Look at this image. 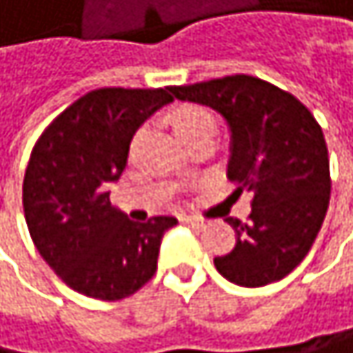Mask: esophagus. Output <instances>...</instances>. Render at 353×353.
I'll return each instance as SVG.
<instances>
[{"label":"esophagus","instance_id":"obj_1","mask_svg":"<svg viewBox=\"0 0 353 353\" xmlns=\"http://www.w3.org/2000/svg\"><path fill=\"white\" fill-rule=\"evenodd\" d=\"M184 224H188V226H194V228H203L205 226V222L203 220H199V218H192V216H184V218H180Z\"/></svg>","mask_w":353,"mask_h":353}]
</instances>
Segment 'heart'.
Returning a JSON list of instances; mask_svg holds the SVG:
<instances>
[{
    "label": "heart",
    "instance_id": "1",
    "mask_svg": "<svg viewBox=\"0 0 353 353\" xmlns=\"http://www.w3.org/2000/svg\"><path fill=\"white\" fill-rule=\"evenodd\" d=\"M169 123L182 141L199 137L203 133H214V116L199 105H180L169 114Z\"/></svg>",
    "mask_w": 353,
    "mask_h": 353
}]
</instances>
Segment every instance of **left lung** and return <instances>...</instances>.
Instances as JSON below:
<instances>
[{"mask_svg": "<svg viewBox=\"0 0 353 353\" xmlns=\"http://www.w3.org/2000/svg\"><path fill=\"white\" fill-rule=\"evenodd\" d=\"M171 92L226 120V178L237 184L235 192L254 194L248 222L226 218L237 243L214 259L218 273L245 288L279 281L307 256L328 210V150L314 114L290 92L252 76L171 86Z\"/></svg>", "mask_w": 353, "mask_h": 353, "instance_id": "8db88e82", "label": "left lung"}]
</instances>
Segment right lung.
Here are the masks:
<instances>
[{"label": "right lung", "instance_id": "add662e5", "mask_svg": "<svg viewBox=\"0 0 353 353\" xmlns=\"http://www.w3.org/2000/svg\"><path fill=\"white\" fill-rule=\"evenodd\" d=\"M167 88H99L74 101L33 145L23 182L29 235L70 288L99 301L135 294L157 271L173 216L133 222L110 203L135 131L171 103Z\"/></svg>", "mask_w": 353, "mask_h": 353}]
</instances>
